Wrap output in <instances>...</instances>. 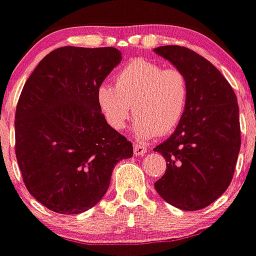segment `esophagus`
I'll use <instances>...</instances> for the list:
<instances>
[{"label": "esophagus", "instance_id": "34e87169", "mask_svg": "<svg viewBox=\"0 0 256 256\" xmlns=\"http://www.w3.org/2000/svg\"><path fill=\"white\" fill-rule=\"evenodd\" d=\"M147 152V147L143 144H134V154L138 156H143Z\"/></svg>", "mask_w": 256, "mask_h": 256}]
</instances>
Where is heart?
Instances as JSON below:
<instances>
[{
  "label": "heart",
  "mask_w": 256,
  "mask_h": 256,
  "mask_svg": "<svg viewBox=\"0 0 256 256\" xmlns=\"http://www.w3.org/2000/svg\"><path fill=\"white\" fill-rule=\"evenodd\" d=\"M188 96V80L182 70L134 59L114 74V85L102 82L97 88V104L114 130H122L132 112L135 134L147 139L167 134L180 124Z\"/></svg>",
  "instance_id": "heart-1"
}]
</instances>
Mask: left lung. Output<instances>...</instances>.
<instances>
[{"mask_svg":"<svg viewBox=\"0 0 256 256\" xmlns=\"http://www.w3.org/2000/svg\"><path fill=\"white\" fill-rule=\"evenodd\" d=\"M186 74L184 117L174 134L154 148L167 162L155 189L182 210L214 202L232 180L240 148V109L232 85L213 64L182 46L154 50Z\"/></svg>","mask_w":256,"mask_h":256,"instance_id":"left-lung-1","label":"left lung"}]
</instances>
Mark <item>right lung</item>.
I'll use <instances>...</instances> for the list:
<instances>
[{
  "label": "right lung",
  "instance_id": "1",
  "mask_svg": "<svg viewBox=\"0 0 256 256\" xmlns=\"http://www.w3.org/2000/svg\"><path fill=\"white\" fill-rule=\"evenodd\" d=\"M122 60L114 47H60L27 78L16 110V155L27 190L60 214H78L106 193L132 144L110 128L97 88Z\"/></svg>",
  "mask_w": 256,
  "mask_h": 256
}]
</instances>
